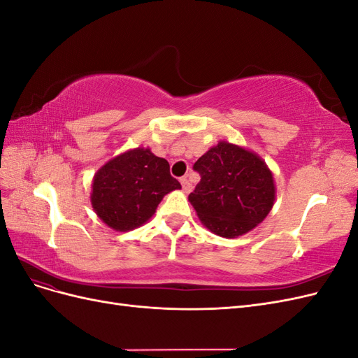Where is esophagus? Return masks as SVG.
<instances>
[{
    "mask_svg": "<svg viewBox=\"0 0 358 358\" xmlns=\"http://www.w3.org/2000/svg\"><path fill=\"white\" fill-rule=\"evenodd\" d=\"M180 183H182V189H183V192H189V191L192 189L191 182H189V179H188L187 176L180 178Z\"/></svg>",
    "mask_w": 358,
    "mask_h": 358,
    "instance_id": "obj_1",
    "label": "esophagus"
}]
</instances>
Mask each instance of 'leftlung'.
<instances>
[{
    "instance_id": "left-lung-1",
    "label": "left lung",
    "mask_w": 358,
    "mask_h": 358,
    "mask_svg": "<svg viewBox=\"0 0 358 358\" xmlns=\"http://www.w3.org/2000/svg\"><path fill=\"white\" fill-rule=\"evenodd\" d=\"M192 169L201 179L188 200L212 233L230 239L242 236L272 209V171L249 150L221 142L200 157Z\"/></svg>"
}]
</instances>
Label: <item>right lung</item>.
I'll return each instance as SVG.
<instances>
[{
    "instance_id": "1",
    "label": "right lung",
    "mask_w": 358,
    "mask_h": 358,
    "mask_svg": "<svg viewBox=\"0 0 358 358\" xmlns=\"http://www.w3.org/2000/svg\"><path fill=\"white\" fill-rule=\"evenodd\" d=\"M173 189H180V183L170 175L169 162L137 148L96 171L91 201L100 220L113 230L128 231L145 224Z\"/></svg>"
}]
</instances>
